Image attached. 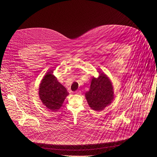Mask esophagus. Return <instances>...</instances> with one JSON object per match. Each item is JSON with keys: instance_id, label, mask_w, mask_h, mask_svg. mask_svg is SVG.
Masks as SVG:
<instances>
[{"instance_id": "esophagus-1", "label": "esophagus", "mask_w": 157, "mask_h": 157, "mask_svg": "<svg viewBox=\"0 0 157 157\" xmlns=\"http://www.w3.org/2000/svg\"><path fill=\"white\" fill-rule=\"evenodd\" d=\"M79 92H80L79 90H76V91L75 92H74V93H75L76 94H79Z\"/></svg>"}]
</instances>
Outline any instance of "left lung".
<instances>
[{
	"label": "left lung",
	"mask_w": 157,
	"mask_h": 157,
	"mask_svg": "<svg viewBox=\"0 0 157 157\" xmlns=\"http://www.w3.org/2000/svg\"><path fill=\"white\" fill-rule=\"evenodd\" d=\"M90 108L95 111H101L109 105L113 99V86L109 78L100 74L98 78H94L88 92L85 94Z\"/></svg>",
	"instance_id": "8db88e82"
}]
</instances>
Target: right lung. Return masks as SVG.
<instances>
[{
	"label": "right lung",
	"instance_id": "1",
	"mask_svg": "<svg viewBox=\"0 0 157 157\" xmlns=\"http://www.w3.org/2000/svg\"><path fill=\"white\" fill-rule=\"evenodd\" d=\"M52 73V71L48 72L41 81L39 95L41 101L47 108L56 111L60 108L69 93Z\"/></svg>",
	"mask_w": 157,
	"mask_h": 157
}]
</instances>
